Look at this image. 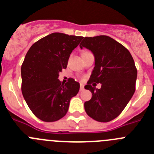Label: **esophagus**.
<instances>
[{
	"instance_id": "esophagus-1",
	"label": "esophagus",
	"mask_w": 154,
	"mask_h": 154,
	"mask_svg": "<svg viewBox=\"0 0 154 154\" xmlns=\"http://www.w3.org/2000/svg\"><path fill=\"white\" fill-rule=\"evenodd\" d=\"M84 90V85L82 84L80 85V91H83Z\"/></svg>"
}]
</instances>
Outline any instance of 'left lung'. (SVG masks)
Instances as JSON below:
<instances>
[{"instance_id":"left-lung-1","label":"left lung","mask_w":154,"mask_h":154,"mask_svg":"<svg viewBox=\"0 0 154 154\" xmlns=\"http://www.w3.org/2000/svg\"><path fill=\"white\" fill-rule=\"evenodd\" d=\"M79 46L95 57V67L85 86L92 92L90 100L84 103L85 112L95 120L109 122L122 112L135 92L134 60L123 45L106 35L85 37ZM93 82L101 84V88L92 87Z\"/></svg>"}]
</instances>
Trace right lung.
Listing matches in <instances>:
<instances>
[{
    "mask_svg": "<svg viewBox=\"0 0 154 154\" xmlns=\"http://www.w3.org/2000/svg\"><path fill=\"white\" fill-rule=\"evenodd\" d=\"M82 38L55 32L35 42L27 52L21 65V91L31 112L41 120L62 119L71 99L79 92L80 85L73 79L62 83L58 78Z\"/></svg>",
    "mask_w": 154,
    "mask_h": 154,
    "instance_id": "add662e5",
    "label": "right lung"
}]
</instances>
